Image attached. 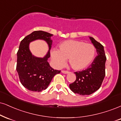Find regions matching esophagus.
Segmentation results:
<instances>
[{
	"mask_svg": "<svg viewBox=\"0 0 121 121\" xmlns=\"http://www.w3.org/2000/svg\"><path fill=\"white\" fill-rule=\"evenodd\" d=\"M62 72L63 73H65V74H67L69 73V72L67 71H62Z\"/></svg>",
	"mask_w": 121,
	"mask_h": 121,
	"instance_id": "1",
	"label": "esophagus"
}]
</instances>
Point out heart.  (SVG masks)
Here are the masks:
<instances>
[{"label":"heart","mask_w":121,"mask_h":121,"mask_svg":"<svg viewBox=\"0 0 121 121\" xmlns=\"http://www.w3.org/2000/svg\"><path fill=\"white\" fill-rule=\"evenodd\" d=\"M96 54L95 46L79 40H69L61 43L58 50L53 49L50 56L54 65L60 67L66 63V59L72 69L80 71L92 63Z\"/></svg>","instance_id":"1"}]
</instances>
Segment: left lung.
Instances as JSON below:
<instances>
[{"instance_id":"1","label":"left lung","mask_w":121,"mask_h":121,"mask_svg":"<svg viewBox=\"0 0 121 121\" xmlns=\"http://www.w3.org/2000/svg\"><path fill=\"white\" fill-rule=\"evenodd\" d=\"M96 48L98 56L87 69L76 72V80L69 84V88L74 93L89 95L99 89L105 77V56L104 47L92 37H89Z\"/></svg>"}]
</instances>
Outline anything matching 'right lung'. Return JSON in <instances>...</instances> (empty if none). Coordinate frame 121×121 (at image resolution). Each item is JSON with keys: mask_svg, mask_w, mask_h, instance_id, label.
Masks as SVG:
<instances>
[{"mask_svg": "<svg viewBox=\"0 0 121 121\" xmlns=\"http://www.w3.org/2000/svg\"><path fill=\"white\" fill-rule=\"evenodd\" d=\"M53 34L43 31H35L26 36L21 41L17 53V70L19 80L25 88L32 91L40 92L45 90L55 75L60 71L52 68L48 62L53 41ZM37 39L44 40L49 50L44 57H37L29 50V43Z\"/></svg>", "mask_w": 121, "mask_h": 121, "instance_id": "1", "label": "right lung"}]
</instances>
